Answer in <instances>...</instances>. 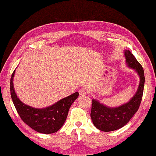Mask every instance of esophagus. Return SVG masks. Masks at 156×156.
I'll return each mask as SVG.
<instances>
[{
	"instance_id": "1",
	"label": "esophagus",
	"mask_w": 156,
	"mask_h": 156,
	"mask_svg": "<svg viewBox=\"0 0 156 156\" xmlns=\"http://www.w3.org/2000/svg\"><path fill=\"white\" fill-rule=\"evenodd\" d=\"M78 92H79V94H80V95H85V94H87V92L84 89H83V88L80 89V90H78Z\"/></svg>"
}]
</instances>
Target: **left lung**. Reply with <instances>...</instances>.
Listing matches in <instances>:
<instances>
[{
    "instance_id": "8db88e82",
    "label": "left lung",
    "mask_w": 156,
    "mask_h": 156,
    "mask_svg": "<svg viewBox=\"0 0 156 156\" xmlns=\"http://www.w3.org/2000/svg\"><path fill=\"white\" fill-rule=\"evenodd\" d=\"M124 55L127 67L133 69L140 77V84L130 100L119 107H107L98 100L92 99V121L96 127L102 131H115L125 126L137 111L142 99L145 83L144 69L130 51L125 50Z\"/></svg>"
}]
</instances>
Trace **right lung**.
<instances>
[{"label":"right lung","mask_w":156,"mask_h":156,"mask_svg":"<svg viewBox=\"0 0 156 156\" xmlns=\"http://www.w3.org/2000/svg\"><path fill=\"white\" fill-rule=\"evenodd\" d=\"M15 73V70L11 78L10 87L12 101L20 117L23 122L39 133L50 134L57 132L65 122L69 108L78 97V92L62 98L48 107H33L23 103L16 95L13 85Z\"/></svg>","instance_id":"add662e5"}]
</instances>
